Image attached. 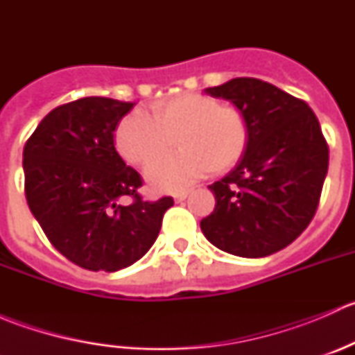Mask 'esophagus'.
Instances as JSON below:
<instances>
[{
    "label": "esophagus",
    "mask_w": 355,
    "mask_h": 355,
    "mask_svg": "<svg viewBox=\"0 0 355 355\" xmlns=\"http://www.w3.org/2000/svg\"><path fill=\"white\" fill-rule=\"evenodd\" d=\"M187 196H189V191H178L173 194V199L177 200V202H180V200L187 199Z\"/></svg>",
    "instance_id": "esophagus-1"
}]
</instances>
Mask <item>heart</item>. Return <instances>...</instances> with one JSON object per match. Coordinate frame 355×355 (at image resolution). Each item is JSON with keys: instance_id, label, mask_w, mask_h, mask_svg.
I'll use <instances>...</instances> for the list:
<instances>
[{"instance_id": "obj_1", "label": "heart", "mask_w": 355, "mask_h": 355, "mask_svg": "<svg viewBox=\"0 0 355 355\" xmlns=\"http://www.w3.org/2000/svg\"><path fill=\"white\" fill-rule=\"evenodd\" d=\"M249 123L234 105L200 94H178L156 103L149 114L130 113L118 123L114 146L127 163L148 166L178 146L180 153L148 170L157 191H178L213 171H225L244 156Z\"/></svg>"}]
</instances>
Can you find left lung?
<instances>
[{
  "label": "left lung",
  "mask_w": 355,
  "mask_h": 355,
  "mask_svg": "<svg viewBox=\"0 0 355 355\" xmlns=\"http://www.w3.org/2000/svg\"><path fill=\"white\" fill-rule=\"evenodd\" d=\"M244 111L249 144L237 166L209 185L216 206L204 237L241 257H264L292 244L320 204L328 144L313 110L273 84L239 77L207 87Z\"/></svg>",
  "instance_id": "8db88e82"
}]
</instances>
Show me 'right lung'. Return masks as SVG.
I'll use <instances>...</instances> for the list:
<instances>
[{
	"label": "right lung",
	"instance_id": "right-lung-1",
	"mask_svg": "<svg viewBox=\"0 0 355 355\" xmlns=\"http://www.w3.org/2000/svg\"><path fill=\"white\" fill-rule=\"evenodd\" d=\"M135 103L82 98L49 111L24 148L25 198L55 249L91 271L141 259L171 198L142 200L141 175L114 149V128ZM135 199L128 207L119 199Z\"/></svg>",
	"mask_w": 355,
	"mask_h": 355
}]
</instances>
